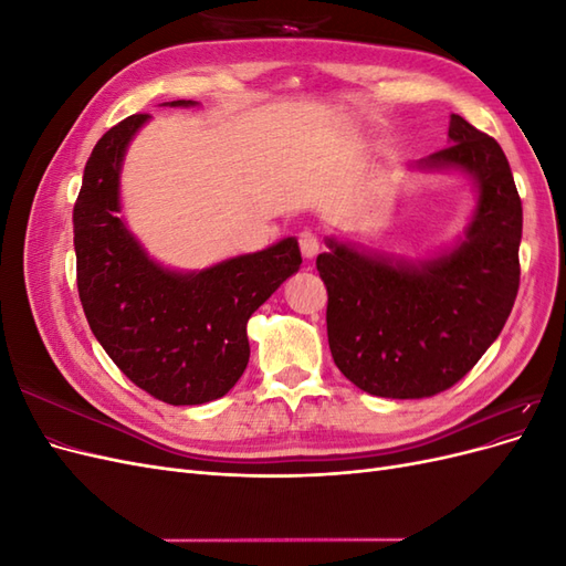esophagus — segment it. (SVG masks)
<instances>
[{
	"label": "esophagus",
	"mask_w": 566,
	"mask_h": 566,
	"mask_svg": "<svg viewBox=\"0 0 566 566\" xmlns=\"http://www.w3.org/2000/svg\"><path fill=\"white\" fill-rule=\"evenodd\" d=\"M300 250L306 262H312L318 254V238L312 231H302L300 233Z\"/></svg>",
	"instance_id": "34e87169"
}]
</instances>
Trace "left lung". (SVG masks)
Returning <instances> with one entry per match:
<instances>
[{"instance_id":"obj_1","label":"left lung","mask_w":566,"mask_h":566,"mask_svg":"<svg viewBox=\"0 0 566 566\" xmlns=\"http://www.w3.org/2000/svg\"><path fill=\"white\" fill-rule=\"evenodd\" d=\"M449 144L408 167L472 181L474 210L451 248L403 260L331 235L316 256L335 366L373 397L424 399L453 387L501 335L517 297L522 200L505 153L460 115Z\"/></svg>"}]
</instances>
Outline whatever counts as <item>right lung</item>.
Returning <instances> with one entry per match:
<instances>
[{"mask_svg": "<svg viewBox=\"0 0 566 566\" xmlns=\"http://www.w3.org/2000/svg\"><path fill=\"white\" fill-rule=\"evenodd\" d=\"M163 106L193 108L198 101ZM150 115L108 129L84 167L73 210L77 290L94 337L127 378L165 403L214 401L238 382L248 358V321L297 273L287 235L260 252L196 271L153 260L123 219L119 177L127 148Z\"/></svg>", "mask_w": 566, "mask_h": 566, "instance_id": "right-lung-1", "label": "right lung"}]
</instances>
